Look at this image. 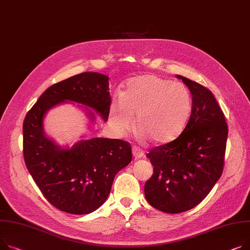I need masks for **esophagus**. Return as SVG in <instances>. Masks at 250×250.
Listing matches in <instances>:
<instances>
[{
    "label": "esophagus",
    "instance_id": "esophagus-1",
    "mask_svg": "<svg viewBox=\"0 0 250 250\" xmlns=\"http://www.w3.org/2000/svg\"><path fill=\"white\" fill-rule=\"evenodd\" d=\"M132 155H134V157L136 159H141L145 156V152L143 151L141 147L134 146V147H132Z\"/></svg>",
    "mask_w": 250,
    "mask_h": 250
}]
</instances>
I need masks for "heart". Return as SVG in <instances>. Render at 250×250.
Returning a JSON list of instances; mask_svg holds the SVG:
<instances>
[{
  "label": "heart",
  "instance_id": "heart-1",
  "mask_svg": "<svg viewBox=\"0 0 250 250\" xmlns=\"http://www.w3.org/2000/svg\"><path fill=\"white\" fill-rule=\"evenodd\" d=\"M192 111L189 89L171 79L141 75L129 79L122 98L111 104L109 123L116 134L137 128L155 144H168L184 131Z\"/></svg>",
  "mask_w": 250,
  "mask_h": 250
}]
</instances>
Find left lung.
<instances>
[{
  "label": "left lung",
  "instance_id": "obj_1",
  "mask_svg": "<svg viewBox=\"0 0 250 250\" xmlns=\"http://www.w3.org/2000/svg\"><path fill=\"white\" fill-rule=\"evenodd\" d=\"M192 94L187 126L175 141L153 147L146 157L154 174L146 182L145 196L154 208L181 213L201 203L222 175L228 127L213 93L177 75Z\"/></svg>",
  "mask_w": 250,
  "mask_h": 250
}]
</instances>
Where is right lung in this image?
<instances>
[{
	"instance_id": "obj_1",
	"label": "right lung",
	"mask_w": 250,
	"mask_h": 250,
	"mask_svg": "<svg viewBox=\"0 0 250 250\" xmlns=\"http://www.w3.org/2000/svg\"><path fill=\"white\" fill-rule=\"evenodd\" d=\"M74 102L108 120V76L84 72L47 88L26 114L23 124V154L36 185L57 209L70 214H88L101 207L111 190L115 175L131 161L129 143L93 138L62 148L44 134L43 120L53 106ZM89 119L94 121L93 112Z\"/></svg>"
}]
</instances>
